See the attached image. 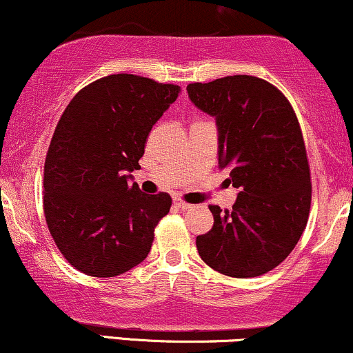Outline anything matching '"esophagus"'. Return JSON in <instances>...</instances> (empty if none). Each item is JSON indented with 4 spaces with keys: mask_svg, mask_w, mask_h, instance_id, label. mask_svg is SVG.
<instances>
[{
    "mask_svg": "<svg viewBox=\"0 0 353 353\" xmlns=\"http://www.w3.org/2000/svg\"><path fill=\"white\" fill-rule=\"evenodd\" d=\"M174 205H176V207L179 208V210H182V212H185V210L192 208V205H190V203H187V202H182V200H179V199H176V200H174Z\"/></svg>",
    "mask_w": 353,
    "mask_h": 353,
    "instance_id": "34e87169",
    "label": "esophagus"
}]
</instances>
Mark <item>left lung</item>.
Listing matches in <instances>:
<instances>
[{
  "mask_svg": "<svg viewBox=\"0 0 353 353\" xmlns=\"http://www.w3.org/2000/svg\"><path fill=\"white\" fill-rule=\"evenodd\" d=\"M216 120L218 164L239 189L233 210L210 205L213 228L197 236L205 264L249 279L275 269L296 246L311 207L310 164L287 97L265 79L234 74L187 86Z\"/></svg>",
  "mask_w": 353,
  "mask_h": 353,
  "instance_id": "left-lung-1",
  "label": "left lung"
}]
</instances>
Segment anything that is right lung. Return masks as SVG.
<instances>
[{
  "label": "right lung",
  "instance_id": "right-lung-1",
  "mask_svg": "<svg viewBox=\"0 0 353 353\" xmlns=\"http://www.w3.org/2000/svg\"><path fill=\"white\" fill-rule=\"evenodd\" d=\"M176 84L110 74L88 84L58 120L43 168V213L74 269L115 276L143 262L168 194H143L132 179L153 125L179 96Z\"/></svg>",
  "mask_w": 353,
  "mask_h": 353
}]
</instances>
